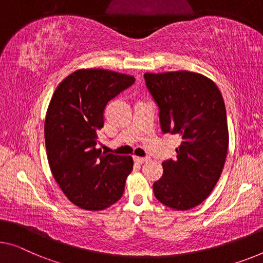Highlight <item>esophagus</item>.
Masks as SVG:
<instances>
[{
	"label": "esophagus",
	"instance_id": "obj_1",
	"mask_svg": "<svg viewBox=\"0 0 263 263\" xmlns=\"http://www.w3.org/2000/svg\"><path fill=\"white\" fill-rule=\"evenodd\" d=\"M135 162L136 163H138V164H144V163H146V162H148V160H150V158H142V157H135Z\"/></svg>",
	"mask_w": 263,
	"mask_h": 263
}]
</instances>
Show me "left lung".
Wrapping results in <instances>:
<instances>
[{"mask_svg":"<svg viewBox=\"0 0 263 263\" xmlns=\"http://www.w3.org/2000/svg\"><path fill=\"white\" fill-rule=\"evenodd\" d=\"M144 78L159 107L162 131L182 139L176 158L162 163L155 196L172 209L189 210L210 195L224 166L229 144L224 101L215 82L202 74L176 70Z\"/></svg>","mask_w":263,"mask_h":263,"instance_id":"8db88e82","label":"left lung"}]
</instances>
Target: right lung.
<instances>
[{
	"instance_id": "add662e5",
	"label": "right lung",
	"mask_w": 263,
	"mask_h": 263,
	"mask_svg": "<svg viewBox=\"0 0 263 263\" xmlns=\"http://www.w3.org/2000/svg\"><path fill=\"white\" fill-rule=\"evenodd\" d=\"M135 80L107 69H79L59 84L50 99L45 120L50 171L81 209L103 210L123 196L132 157L105 155L96 145L107 103Z\"/></svg>"
}]
</instances>
